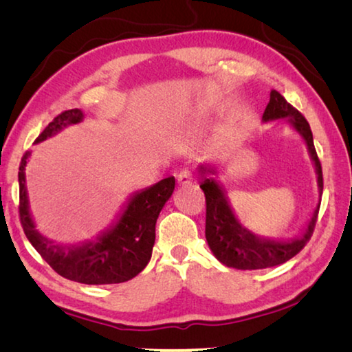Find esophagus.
Here are the masks:
<instances>
[{"label": "esophagus", "mask_w": 352, "mask_h": 352, "mask_svg": "<svg viewBox=\"0 0 352 352\" xmlns=\"http://www.w3.org/2000/svg\"><path fill=\"white\" fill-rule=\"evenodd\" d=\"M193 182H195L193 171L182 170L179 175H177V184H179L181 187H188V186H192Z\"/></svg>", "instance_id": "1"}]
</instances>
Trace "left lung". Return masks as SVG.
<instances>
[{
	"label": "left lung",
	"mask_w": 352,
	"mask_h": 352,
	"mask_svg": "<svg viewBox=\"0 0 352 352\" xmlns=\"http://www.w3.org/2000/svg\"><path fill=\"white\" fill-rule=\"evenodd\" d=\"M263 123L286 120V123L303 139L311 162L316 170L318 201L309 219L297 236L281 239L256 235L243 226L230 204L223 184L218 179V168L212 164H199L201 188L207 201L206 238L214 258L227 267L239 270H255L278 266L291 260L305 248L316 227L320 198L323 193L322 165L314 146L312 131L307 120L283 97L278 91H270V100L263 114Z\"/></svg>",
	"instance_id": "1"
}]
</instances>
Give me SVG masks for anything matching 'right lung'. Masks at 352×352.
Instances as JSON below:
<instances>
[{
	"instance_id": "1",
	"label": "right lung",
	"mask_w": 352,
	"mask_h": 352,
	"mask_svg": "<svg viewBox=\"0 0 352 352\" xmlns=\"http://www.w3.org/2000/svg\"><path fill=\"white\" fill-rule=\"evenodd\" d=\"M82 109H69L49 123L35 144L54 138L69 125L83 122ZM32 151L21 159L20 182V219L29 243L49 266L65 278L83 285H117L134 278L151 260L156 239V221L165 202L175 192V176L165 177L153 186L138 190L128 196L116 219L94 239L78 243H58L36 230L30 212L26 187V165Z\"/></svg>"
}]
</instances>
